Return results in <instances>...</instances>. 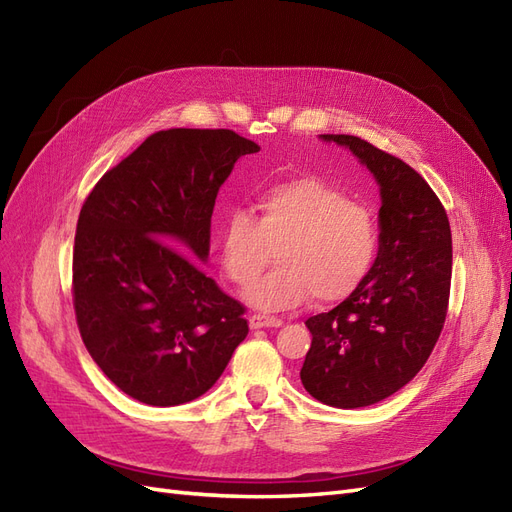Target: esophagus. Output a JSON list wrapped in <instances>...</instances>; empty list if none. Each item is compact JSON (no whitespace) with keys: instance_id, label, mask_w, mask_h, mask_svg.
<instances>
[{"instance_id":"1","label":"esophagus","mask_w":512,"mask_h":512,"mask_svg":"<svg viewBox=\"0 0 512 512\" xmlns=\"http://www.w3.org/2000/svg\"><path fill=\"white\" fill-rule=\"evenodd\" d=\"M250 327H252V329H269V327L277 329V327H282V320L275 318V316L254 314V316L250 318Z\"/></svg>"}]
</instances>
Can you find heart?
<instances>
[{
    "label": "heart",
    "instance_id": "1",
    "mask_svg": "<svg viewBox=\"0 0 512 512\" xmlns=\"http://www.w3.org/2000/svg\"><path fill=\"white\" fill-rule=\"evenodd\" d=\"M220 260L232 284L252 286L277 247V267L247 292L258 309L280 312L309 297L348 299L367 280L380 250L378 222L333 183L297 177L256 196V218L232 209L220 224Z\"/></svg>",
    "mask_w": 512,
    "mask_h": 512
}]
</instances>
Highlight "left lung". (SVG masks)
Returning <instances> with one entry per match:
<instances>
[{"label":"left lung","mask_w":512,"mask_h":512,"mask_svg":"<svg viewBox=\"0 0 512 512\" xmlns=\"http://www.w3.org/2000/svg\"><path fill=\"white\" fill-rule=\"evenodd\" d=\"M322 138L348 147L382 196L374 269L346 301L305 320V391L350 410L391 397L427 363L446 320L453 239L440 198L412 166L359 136Z\"/></svg>","instance_id":"left-lung-1"}]
</instances>
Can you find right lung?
Wrapping results in <instances>:
<instances>
[{
    "instance_id": "add662e5",
    "label": "right lung",
    "mask_w": 512,
    "mask_h": 512,
    "mask_svg": "<svg viewBox=\"0 0 512 512\" xmlns=\"http://www.w3.org/2000/svg\"><path fill=\"white\" fill-rule=\"evenodd\" d=\"M260 147L232 130L170 128L106 170L72 252L76 324L104 376L147 406L207 393L243 342L245 307L196 265L232 166Z\"/></svg>"
}]
</instances>
